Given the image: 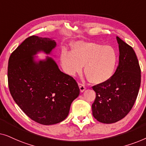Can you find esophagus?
<instances>
[{
  "label": "esophagus",
  "mask_w": 146,
  "mask_h": 146,
  "mask_svg": "<svg viewBox=\"0 0 146 146\" xmlns=\"http://www.w3.org/2000/svg\"><path fill=\"white\" fill-rule=\"evenodd\" d=\"M78 86H79L80 90V92H83L86 90L85 86L82 84H81V83H78Z\"/></svg>",
  "instance_id": "esophagus-1"
}]
</instances>
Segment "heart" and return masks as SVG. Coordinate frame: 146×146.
Segmentation results:
<instances>
[{"instance_id": "heart-1", "label": "heart", "mask_w": 146, "mask_h": 146, "mask_svg": "<svg viewBox=\"0 0 146 146\" xmlns=\"http://www.w3.org/2000/svg\"><path fill=\"white\" fill-rule=\"evenodd\" d=\"M61 62L65 72L70 76L80 72L84 65V73L88 80L98 84L108 81L113 76L117 53L110 46L78 42L72 45V52H62Z\"/></svg>"}]
</instances>
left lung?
I'll list each match as a JSON object with an SVG mask.
<instances>
[{
    "instance_id": "left-lung-1",
    "label": "left lung",
    "mask_w": 146,
    "mask_h": 146,
    "mask_svg": "<svg viewBox=\"0 0 146 146\" xmlns=\"http://www.w3.org/2000/svg\"><path fill=\"white\" fill-rule=\"evenodd\" d=\"M119 64L111 78L92 86L96 99L93 116L100 122L112 123L123 118L132 108L141 84V70L134 50L118 36Z\"/></svg>"
}]
</instances>
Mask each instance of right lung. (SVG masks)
Instances as JSON below:
<instances>
[{
  "label": "right lung",
  "mask_w": 146,
  "mask_h": 146,
  "mask_svg": "<svg viewBox=\"0 0 146 146\" xmlns=\"http://www.w3.org/2000/svg\"><path fill=\"white\" fill-rule=\"evenodd\" d=\"M56 46L54 40L31 36L9 60L8 83L12 97L30 118L43 125L66 118L72 102L80 94L75 80L60 70L52 58L35 61L34 56L38 52L50 54Z\"/></svg>",
  "instance_id": "right-lung-1"
}]
</instances>
